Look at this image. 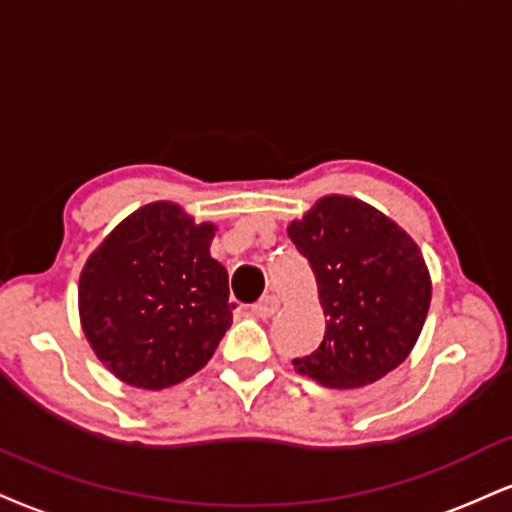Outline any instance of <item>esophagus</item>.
<instances>
[{
	"label": "esophagus",
	"instance_id": "1",
	"mask_svg": "<svg viewBox=\"0 0 512 512\" xmlns=\"http://www.w3.org/2000/svg\"><path fill=\"white\" fill-rule=\"evenodd\" d=\"M279 305L281 303L276 295H264V298H260L255 305H252V315L260 319H269L276 310H279Z\"/></svg>",
	"mask_w": 512,
	"mask_h": 512
}]
</instances>
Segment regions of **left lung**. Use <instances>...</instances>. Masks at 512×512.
Listing matches in <instances>:
<instances>
[{
    "label": "left lung",
    "mask_w": 512,
    "mask_h": 512,
    "mask_svg": "<svg viewBox=\"0 0 512 512\" xmlns=\"http://www.w3.org/2000/svg\"><path fill=\"white\" fill-rule=\"evenodd\" d=\"M315 272L326 331L293 365L329 389H360L396 369L420 338L432 300L417 243L379 209L326 195L288 226Z\"/></svg>",
    "instance_id": "obj_1"
}]
</instances>
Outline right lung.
I'll list each match as a JSON object with an SVG mask.
<instances>
[{
  "label": "right lung",
  "mask_w": 512,
  "mask_h": 512,
  "mask_svg": "<svg viewBox=\"0 0 512 512\" xmlns=\"http://www.w3.org/2000/svg\"><path fill=\"white\" fill-rule=\"evenodd\" d=\"M214 231L174 202H150L85 262L78 283L85 338L135 389L193 377L231 326L229 274L209 255Z\"/></svg>",
  "instance_id": "add662e5"
}]
</instances>
